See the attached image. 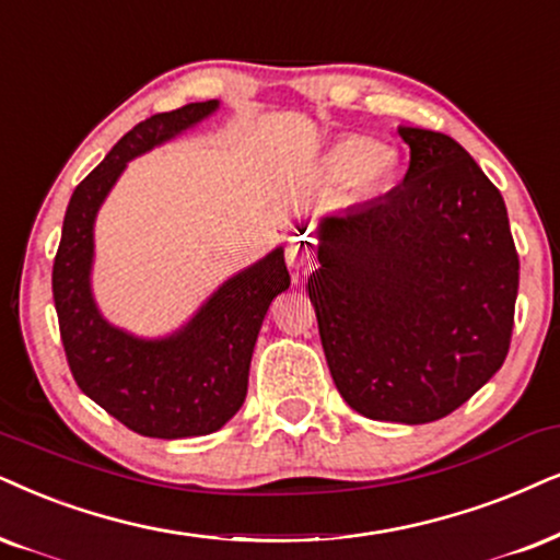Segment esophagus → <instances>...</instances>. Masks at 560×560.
Returning <instances> with one entry per match:
<instances>
[{"instance_id":"34e87169","label":"esophagus","mask_w":560,"mask_h":560,"mask_svg":"<svg viewBox=\"0 0 560 560\" xmlns=\"http://www.w3.org/2000/svg\"><path fill=\"white\" fill-rule=\"evenodd\" d=\"M287 260L292 266H307L313 260V237H294V243L287 250Z\"/></svg>"}]
</instances>
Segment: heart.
Masks as SVG:
<instances>
[{
    "instance_id": "b5f03b06",
    "label": "heart",
    "mask_w": 560,
    "mask_h": 560,
    "mask_svg": "<svg viewBox=\"0 0 560 560\" xmlns=\"http://www.w3.org/2000/svg\"><path fill=\"white\" fill-rule=\"evenodd\" d=\"M328 167L338 178H359L364 186H382L393 175V152L374 147L364 137H349L330 147Z\"/></svg>"
}]
</instances>
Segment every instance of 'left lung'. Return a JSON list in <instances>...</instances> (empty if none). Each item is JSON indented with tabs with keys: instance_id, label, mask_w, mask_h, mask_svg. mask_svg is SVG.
<instances>
[{
	"instance_id": "8db88e82",
	"label": "left lung",
	"mask_w": 560,
	"mask_h": 560,
	"mask_svg": "<svg viewBox=\"0 0 560 560\" xmlns=\"http://www.w3.org/2000/svg\"><path fill=\"white\" fill-rule=\"evenodd\" d=\"M398 133L406 178L320 217L307 292L341 398L366 419L413 427L444 419L501 370L520 258L478 162L447 133Z\"/></svg>"
}]
</instances>
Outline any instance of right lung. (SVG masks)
<instances>
[{
  "instance_id": "add662e5",
  "label": "right lung",
  "mask_w": 560,
  "mask_h": 560,
  "mask_svg": "<svg viewBox=\"0 0 560 560\" xmlns=\"http://www.w3.org/2000/svg\"><path fill=\"white\" fill-rule=\"evenodd\" d=\"M217 110L219 101L188 103L133 126L74 188L63 214L51 281L69 370L88 398L141 436L183 439L222 429L245 402L268 307L289 289L284 247H276L230 276L188 323L160 338L133 336L105 320L92 294L95 219L126 165Z\"/></svg>"
}]
</instances>
